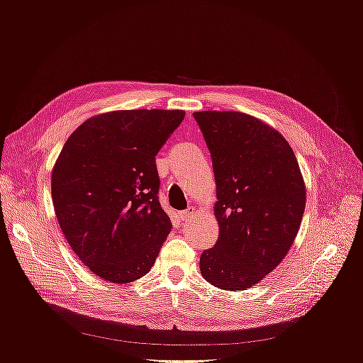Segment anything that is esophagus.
I'll return each instance as SVG.
<instances>
[{
    "label": "esophagus",
    "instance_id": "34e87169",
    "mask_svg": "<svg viewBox=\"0 0 363 363\" xmlns=\"http://www.w3.org/2000/svg\"><path fill=\"white\" fill-rule=\"evenodd\" d=\"M194 213H195V207H194V206H189L188 208H186V211L179 212V218L182 219V221H186V219H189Z\"/></svg>",
    "mask_w": 363,
    "mask_h": 363
}]
</instances>
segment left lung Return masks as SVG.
Wrapping results in <instances>:
<instances>
[{"label":"left lung","instance_id":"8db88e82","mask_svg":"<svg viewBox=\"0 0 363 363\" xmlns=\"http://www.w3.org/2000/svg\"><path fill=\"white\" fill-rule=\"evenodd\" d=\"M194 118L212 156L219 225L200 269L215 288L244 291L291 250L306 207L303 175L286 139L263 121L216 111Z\"/></svg>","mask_w":363,"mask_h":363}]
</instances>
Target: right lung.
I'll return each mask as SVG.
<instances>
[{"instance_id":"right-lung-1","label":"right lung","mask_w":363,"mask_h":363,"mask_svg":"<svg viewBox=\"0 0 363 363\" xmlns=\"http://www.w3.org/2000/svg\"><path fill=\"white\" fill-rule=\"evenodd\" d=\"M183 111H116L77 128L52 168L51 195L62 232L79 259L112 283L140 279L172 224L159 203L156 155Z\"/></svg>"}]
</instances>
